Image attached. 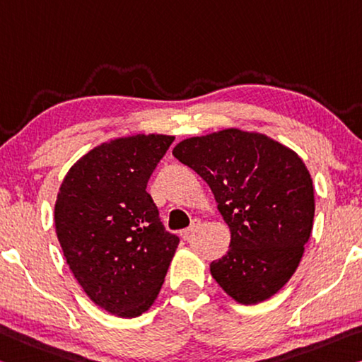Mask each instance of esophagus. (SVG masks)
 <instances>
[{"label": "esophagus", "mask_w": 362, "mask_h": 362, "mask_svg": "<svg viewBox=\"0 0 362 362\" xmlns=\"http://www.w3.org/2000/svg\"><path fill=\"white\" fill-rule=\"evenodd\" d=\"M199 227H202V221H199V219H193V221H192V226L188 227V228H185V230L182 232L183 240H190L192 235H193L194 232L199 230Z\"/></svg>", "instance_id": "1"}]
</instances>
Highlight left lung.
Wrapping results in <instances>:
<instances>
[{"label":"left lung","instance_id":"left-lung-1","mask_svg":"<svg viewBox=\"0 0 362 362\" xmlns=\"http://www.w3.org/2000/svg\"><path fill=\"white\" fill-rule=\"evenodd\" d=\"M172 154L202 175L232 232L211 275L242 305H256L295 274L311 237L314 188L305 163L264 135L237 129L180 141Z\"/></svg>","mask_w":362,"mask_h":362}]
</instances>
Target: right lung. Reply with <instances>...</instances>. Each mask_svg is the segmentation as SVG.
Instances as JSON below:
<instances>
[{"label":"right lung","instance_id":"1","mask_svg":"<svg viewBox=\"0 0 362 362\" xmlns=\"http://www.w3.org/2000/svg\"><path fill=\"white\" fill-rule=\"evenodd\" d=\"M174 136L135 135L74 164L57 193L56 233L90 300L120 317L153 305L180 238L165 230L146 192Z\"/></svg>","mask_w":362,"mask_h":362}]
</instances>
